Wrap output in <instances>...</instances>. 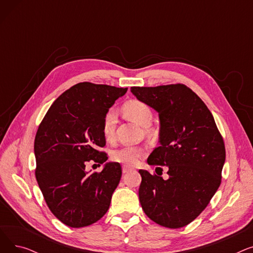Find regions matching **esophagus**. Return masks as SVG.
Wrapping results in <instances>:
<instances>
[{"mask_svg": "<svg viewBox=\"0 0 253 253\" xmlns=\"http://www.w3.org/2000/svg\"><path fill=\"white\" fill-rule=\"evenodd\" d=\"M123 173H127V172H129L130 170H132L130 167H128V166H123Z\"/></svg>", "mask_w": 253, "mask_h": 253, "instance_id": "esophagus-1", "label": "esophagus"}]
</instances>
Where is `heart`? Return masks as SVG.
<instances>
[{"label":"heart","instance_id":"heart-1","mask_svg":"<svg viewBox=\"0 0 253 253\" xmlns=\"http://www.w3.org/2000/svg\"><path fill=\"white\" fill-rule=\"evenodd\" d=\"M122 111L127 118L141 125L145 133L152 134L153 129L150 126L153 120V112L145 102L139 99H131L125 102L122 106ZM118 123V115L114 109H109L103 115L101 131L106 140L114 139L116 135V128ZM147 154V149L136 145H124L113 152L112 159L115 162L124 164L126 166H133L137 164L139 159Z\"/></svg>","mask_w":253,"mask_h":253}]
</instances>
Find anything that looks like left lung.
<instances>
[{"label": "left lung", "instance_id": "left-lung-1", "mask_svg": "<svg viewBox=\"0 0 253 253\" xmlns=\"http://www.w3.org/2000/svg\"><path fill=\"white\" fill-rule=\"evenodd\" d=\"M131 92L159 113L161 145L148 163L167 166L169 175L165 180L139 170L141 207L156 223L182 228L200 215L220 185L223 138L206 104L188 86L131 87Z\"/></svg>", "mask_w": 253, "mask_h": 253}]
</instances>
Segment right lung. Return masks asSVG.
<instances>
[{
  "instance_id": "right-lung-1",
  "label": "right lung",
  "mask_w": 253,
  "mask_h": 253,
  "mask_svg": "<svg viewBox=\"0 0 253 253\" xmlns=\"http://www.w3.org/2000/svg\"><path fill=\"white\" fill-rule=\"evenodd\" d=\"M127 88L83 82L53 102L35 137V174L47 206L61 222L83 228L110 208L122 176V166L108 163L88 174V162L103 164L108 154L101 131L104 113Z\"/></svg>"
}]
</instances>
